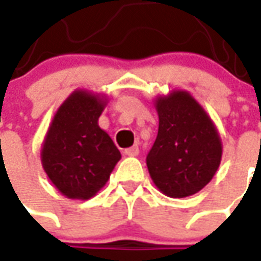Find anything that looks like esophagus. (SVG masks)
Wrapping results in <instances>:
<instances>
[{
    "label": "esophagus",
    "mask_w": 261,
    "mask_h": 261,
    "mask_svg": "<svg viewBox=\"0 0 261 261\" xmlns=\"http://www.w3.org/2000/svg\"><path fill=\"white\" fill-rule=\"evenodd\" d=\"M138 152H140V148H138V145H133L130 148H125L124 149V154L128 156H136L138 155Z\"/></svg>",
    "instance_id": "1"
}]
</instances>
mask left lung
<instances>
[{
	"instance_id": "left-lung-1",
	"label": "left lung",
	"mask_w": 261,
	"mask_h": 261,
	"mask_svg": "<svg viewBox=\"0 0 261 261\" xmlns=\"http://www.w3.org/2000/svg\"><path fill=\"white\" fill-rule=\"evenodd\" d=\"M158 134L147 154L149 175L172 198L199 192L213 178L222 158V143L205 110L187 92L156 101Z\"/></svg>"
}]
</instances>
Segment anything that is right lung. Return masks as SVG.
Masks as SVG:
<instances>
[{"mask_svg":"<svg viewBox=\"0 0 261 261\" xmlns=\"http://www.w3.org/2000/svg\"><path fill=\"white\" fill-rule=\"evenodd\" d=\"M105 101L74 92L61 106L42 148L49 179L67 198L90 199L105 187L121 154L97 124Z\"/></svg>","mask_w":261,"mask_h":261,"instance_id":"obj_1","label":"right lung"}]
</instances>
